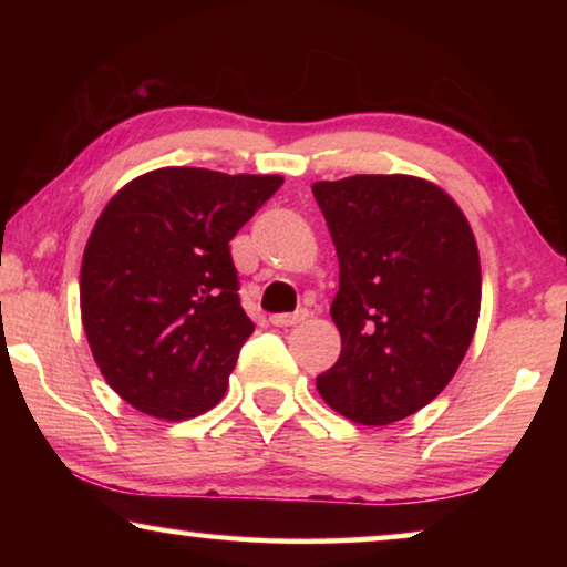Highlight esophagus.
<instances>
[{
    "mask_svg": "<svg viewBox=\"0 0 567 567\" xmlns=\"http://www.w3.org/2000/svg\"><path fill=\"white\" fill-rule=\"evenodd\" d=\"M305 320H307L305 309H299V312H293V315H274V317H270V322H274L276 328H293V324H301Z\"/></svg>",
    "mask_w": 567,
    "mask_h": 567,
    "instance_id": "obj_1",
    "label": "esophagus"
}]
</instances>
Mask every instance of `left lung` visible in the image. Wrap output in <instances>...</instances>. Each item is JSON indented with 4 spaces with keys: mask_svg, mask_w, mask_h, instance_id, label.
I'll list each match as a JSON object with an SVG mask.
<instances>
[{
    "mask_svg": "<svg viewBox=\"0 0 567 567\" xmlns=\"http://www.w3.org/2000/svg\"><path fill=\"white\" fill-rule=\"evenodd\" d=\"M338 252L330 317L340 359L322 400L361 425H392L436 400L475 338L483 274L467 216L415 175L312 185Z\"/></svg>",
    "mask_w": 567,
    "mask_h": 567,
    "instance_id": "left-lung-1",
    "label": "left lung"
}]
</instances>
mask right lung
Listing matches in <instances>:
<instances>
[{
    "instance_id": "right-lung-1",
    "label": "right lung",
    "mask_w": 567,
    "mask_h": 567,
    "mask_svg": "<svg viewBox=\"0 0 567 567\" xmlns=\"http://www.w3.org/2000/svg\"><path fill=\"white\" fill-rule=\"evenodd\" d=\"M281 183L159 167L100 212L82 255V324L100 374L138 413L188 421L224 398L255 330L229 243Z\"/></svg>"
}]
</instances>
